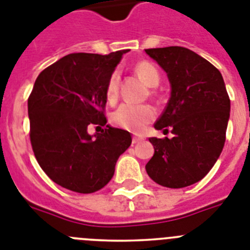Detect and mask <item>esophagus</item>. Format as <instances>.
Segmentation results:
<instances>
[{"label": "esophagus", "mask_w": 250, "mask_h": 250, "mask_svg": "<svg viewBox=\"0 0 250 250\" xmlns=\"http://www.w3.org/2000/svg\"><path fill=\"white\" fill-rule=\"evenodd\" d=\"M141 141H143V138H142V137H137V136H134L133 140H132V142H133L134 145H136V143L141 142Z\"/></svg>", "instance_id": "1"}]
</instances>
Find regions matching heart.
I'll return each instance as SVG.
<instances>
[{"label":"heart","instance_id":"obj_1","mask_svg":"<svg viewBox=\"0 0 250 250\" xmlns=\"http://www.w3.org/2000/svg\"><path fill=\"white\" fill-rule=\"evenodd\" d=\"M134 70L141 77V79L149 86H156L160 83L161 75L160 71L149 62H141L134 66ZM119 77L117 73L110 75L107 83L105 94L109 101H114L118 94ZM156 117L155 109L148 104H122L118 109L114 112L112 119L113 123L118 127L127 129V131L141 133L145 131V128L148 123H151Z\"/></svg>","mask_w":250,"mask_h":250}]
</instances>
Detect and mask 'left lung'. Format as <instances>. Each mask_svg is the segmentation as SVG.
I'll return each instance as SVG.
<instances>
[{"instance_id": "1", "label": "left lung", "mask_w": 250, "mask_h": 250, "mask_svg": "<svg viewBox=\"0 0 250 250\" xmlns=\"http://www.w3.org/2000/svg\"><path fill=\"white\" fill-rule=\"evenodd\" d=\"M167 73L171 97L156 129L172 138L151 137L155 153L146 171L158 185L181 188L200 181L215 165L225 143L230 99L220 71L181 46L146 49Z\"/></svg>"}]
</instances>
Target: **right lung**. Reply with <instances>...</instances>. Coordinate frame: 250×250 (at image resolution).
Here are the masks:
<instances>
[{
  "mask_svg": "<svg viewBox=\"0 0 250 250\" xmlns=\"http://www.w3.org/2000/svg\"><path fill=\"white\" fill-rule=\"evenodd\" d=\"M128 51L69 54L35 82L27 101L32 151L44 172L62 188L79 194L101 190L131 146V133L125 129L107 125L101 133H88L89 125L107 123V83Z\"/></svg>",
  "mask_w": 250,
  "mask_h": 250,
  "instance_id": "add662e5",
  "label": "right lung"
}]
</instances>
